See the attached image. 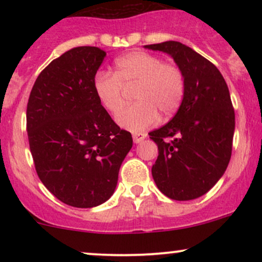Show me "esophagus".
Wrapping results in <instances>:
<instances>
[{
	"instance_id": "34e87169",
	"label": "esophagus",
	"mask_w": 262,
	"mask_h": 262,
	"mask_svg": "<svg viewBox=\"0 0 262 262\" xmlns=\"http://www.w3.org/2000/svg\"><path fill=\"white\" fill-rule=\"evenodd\" d=\"M146 138V134H144V133H134L133 134V140H134V143H141V141H143L144 139H145Z\"/></svg>"
}]
</instances>
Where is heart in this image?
Returning a JSON list of instances; mask_svg holds the SVG:
<instances>
[{
	"instance_id": "b5f03b06",
	"label": "heart",
	"mask_w": 262,
	"mask_h": 262,
	"mask_svg": "<svg viewBox=\"0 0 262 262\" xmlns=\"http://www.w3.org/2000/svg\"><path fill=\"white\" fill-rule=\"evenodd\" d=\"M133 87L135 103L119 112L117 123L138 133L155 124L159 114L167 118L181 107L185 74L175 62H165L155 54L133 52L114 61L112 74L98 71L93 77L96 97L110 113H117L124 104L122 89Z\"/></svg>"
}]
</instances>
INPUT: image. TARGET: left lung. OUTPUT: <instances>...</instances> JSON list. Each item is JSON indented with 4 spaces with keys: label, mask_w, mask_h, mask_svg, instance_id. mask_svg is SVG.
<instances>
[{
    "label": "left lung",
    "mask_w": 262,
    "mask_h": 262,
    "mask_svg": "<svg viewBox=\"0 0 262 262\" xmlns=\"http://www.w3.org/2000/svg\"><path fill=\"white\" fill-rule=\"evenodd\" d=\"M144 48L169 54L186 81L173 118L149 133L159 149L152 179L171 200H194L218 182L229 164L235 129L229 90L221 71L187 45L169 40Z\"/></svg>",
    "instance_id": "8db88e82"
}]
</instances>
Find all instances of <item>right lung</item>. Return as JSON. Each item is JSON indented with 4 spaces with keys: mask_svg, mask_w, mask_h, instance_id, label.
<instances>
[{
    "mask_svg": "<svg viewBox=\"0 0 262 262\" xmlns=\"http://www.w3.org/2000/svg\"><path fill=\"white\" fill-rule=\"evenodd\" d=\"M106 52L77 47L39 74L27 104V132L35 170L50 192L76 208L112 196L132 134L114 123L93 91Z\"/></svg>",
    "mask_w": 262,
    "mask_h": 262,
    "instance_id": "right-lung-1",
    "label": "right lung"
}]
</instances>
